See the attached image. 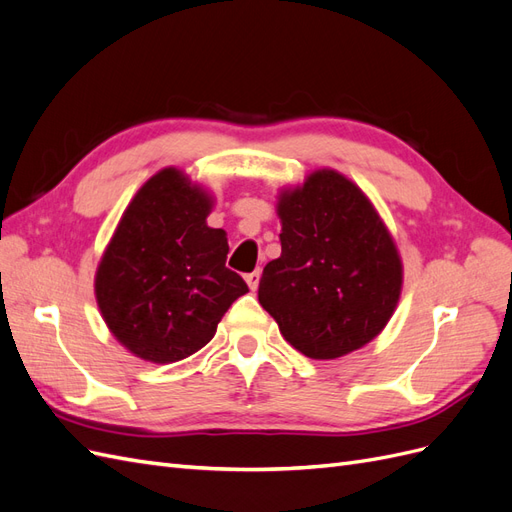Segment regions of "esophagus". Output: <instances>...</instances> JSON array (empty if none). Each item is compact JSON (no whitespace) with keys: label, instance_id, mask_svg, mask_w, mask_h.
Returning a JSON list of instances; mask_svg holds the SVG:
<instances>
[{"label":"esophagus","instance_id":"1","mask_svg":"<svg viewBox=\"0 0 512 512\" xmlns=\"http://www.w3.org/2000/svg\"><path fill=\"white\" fill-rule=\"evenodd\" d=\"M245 282H247V286H250L252 290H256V288H258V282H260V271L256 269V271H252V273H247V275H245Z\"/></svg>","mask_w":512,"mask_h":512}]
</instances>
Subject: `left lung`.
I'll list each match as a JSON object with an SVG mask.
<instances>
[{"label":"left lung","mask_w":512,"mask_h":512,"mask_svg":"<svg viewBox=\"0 0 512 512\" xmlns=\"http://www.w3.org/2000/svg\"><path fill=\"white\" fill-rule=\"evenodd\" d=\"M282 256L262 271L258 301L290 346L337 359L371 342L395 312L401 260L365 194L335 170L284 192Z\"/></svg>","instance_id":"1"}]
</instances>
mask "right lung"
Wrapping results in <instances>:
<instances>
[{"instance_id":"right-lung-1","label":"right lung","mask_w":512,"mask_h":512,"mask_svg":"<svg viewBox=\"0 0 512 512\" xmlns=\"http://www.w3.org/2000/svg\"><path fill=\"white\" fill-rule=\"evenodd\" d=\"M211 200L175 168L153 175L123 213L96 273L108 329L136 356L175 363L211 342L245 294L226 267L228 241L209 228Z\"/></svg>"}]
</instances>
